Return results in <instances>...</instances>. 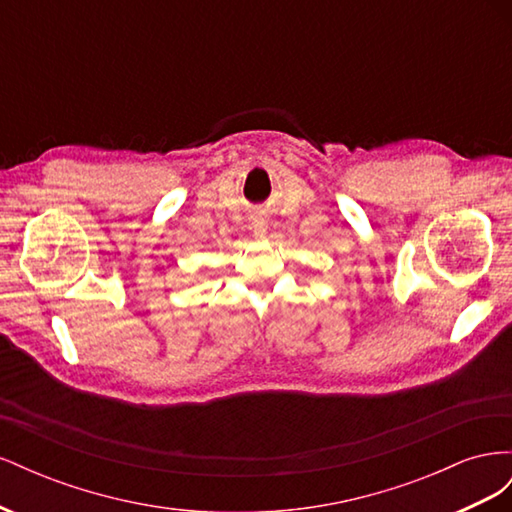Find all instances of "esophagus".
<instances>
[{
  "mask_svg": "<svg viewBox=\"0 0 512 512\" xmlns=\"http://www.w3.org/2000/svg\"><path fill=\"white\" fill-rule=\"evenodd\" d=\"M267 232V222L262 220V218H254V235H258V237H262Z\"/></svg>",
  "mask_w": 512,
  "mask_h": 512,
  "instance_id": "esophagus-1",
  "label": "esophagus"
}]
</instances>
